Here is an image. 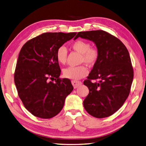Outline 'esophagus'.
I'll return each mask as SVG.
<instances>
[{
  "label": "esophagus",
  "instance_id": "esophagus-1",
  "mask_svg": "<svg viewBox=\"0 0 146 146\" xmlns=\"http://www.w3.org/2000/svg\"><path fill=\"white\" fill-rule=\"evenodd\" d=\"M72 84L74 86V88H78V86L82 85V82H79V81H76V80H72Z\"/></svg>",
  "mask_w": 146,
  "mask_h": 146
}]
</instances>
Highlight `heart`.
Masks as SVG:
<instances>
[{
  "mask_svg": "<svg viewBox=\"0 0 146 146\" xmlns=\"http://www.w3.org/2000/svg\"><path fill=\"white\" fill-rule=\"evenodd\" d=\"M71 47L74 50L80 53V63H85L88 66H92L96 64L99 58L100 54L98 48L91 47V44L85 40L78 39L71 44ZM68 52L64 46H60L57 48L56 58L57 61L61 64H64L67 61ZM88 69L86 66L80 65L76 67H69L63 70V76L72 80H79L86 76Z\"/></svg>",
  "mask_w": 146,
  "mask_h": 146,
  "instance_id": "obj_1",
  "label": "heart"
}]
</instances>
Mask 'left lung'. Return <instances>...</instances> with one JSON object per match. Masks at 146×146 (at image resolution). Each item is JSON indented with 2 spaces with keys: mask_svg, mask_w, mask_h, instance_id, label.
Returning a JSON list of instances; mask_svg holds the SVG:
<instances>
[{
  "mask_svg": "<svg viewBox=\"0 0 146 146\" xmlns=\"http://www.w3.org/2000/svg\"><path fill=\"white\" fill-rule=\"evenodd\" d=\"M78 37L93 41L100 54L83 82L90 91L84 108L95 117H108L122 107L130 94L134 74L129 51L120 39L104 30L80 32L74 39ZM97 80L99 82H92Z\"/></svg>",
  "mask_w": 146,
  "mask_h": 146,
  "instance_id": "8db88e82",
  "label": "left lung"
}]
</instances>
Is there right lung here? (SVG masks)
<instances>
[{"instance_id":"add662e5","label":"right lung","mask_w":146,"mask_h":146,"mask_svg":"<svg viewBox=\"0 0 146 146\" xmlns=\"http://www.w3.org/2000/svg\"><path fill=\"white\" fill-rule=\"evenodd\" d=\"M76 33H44L30 39L21 48L15 83L25 108L35 116L50 119L57 115L73 90L70 80L59 77L61 69L56 52Z\"/></svg>"}]
</instances>
